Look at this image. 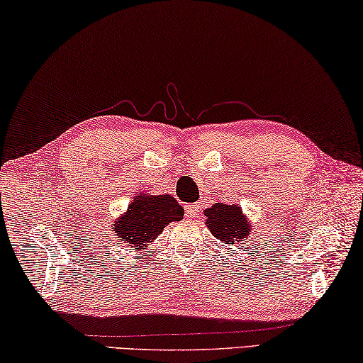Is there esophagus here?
<instances>
[{
    "label": "esophagus",
    "instance_id": "34e87169",
    "mask_svg": "<svg viewBox=\"0 0 363 363\" xmlns=\"http://www.w3.org/2000/svg\"><path fill=\"white\" fill-rule=\"evenodd\" d=\"M197 213H199V205L197 203H191V205L186 206V215L189 218H195V216H197Z\"/></svg>",
    "mask_w": 363,
    "mask_h": 363
}]
</instances>
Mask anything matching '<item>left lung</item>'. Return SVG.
Returning a JSON list of instances; mask_svg holds the SVG:
<instances>
[{"instance_id": "left-lung-1", "label": "left lung", "mask_w": 363, "mask_h": 363, "mask_svg": "<svg viewBox=\"0 0 363 363\" xmlns=\"http://www.w3.org/2000/svg\"><path fill=\"white\" fill-rule=\"evenodd\" d=\"M205 216L211 234L223 244H235L249 238L250 224L238 205L215 203L205 211Z\"/></svg>"}]
</instances>
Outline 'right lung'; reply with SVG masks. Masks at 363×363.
I'll return each mask as SVG.
<instances>
[{"label": "right lung", "instance_id": "1", "mask_svg": "<svg viewBox=\"0 0 363 363\" xmlns=\"http://www.w3.org/2000/svg\"><path fill=\"white\" fill-rule=\"evenodd\" d=\"M182 216V206L171 195H137L125 215L114 224V240L130 250H140L152 244L171 221H181Z\"/></svg>", "mask_w": 363, "mask_h": 363}]
</instances>
